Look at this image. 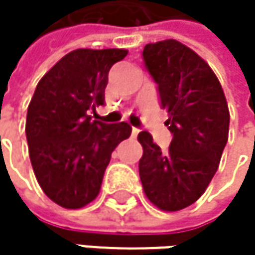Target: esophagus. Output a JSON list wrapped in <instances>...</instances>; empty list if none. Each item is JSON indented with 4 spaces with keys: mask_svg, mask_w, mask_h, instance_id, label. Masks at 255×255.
Masks as SVG:
<instances>
[{
    "mask_svg": "<svg viewBox=\"0 0 255 255\" xmlns=\"http://www.w3.org/2000/svg\"><path fill=\"white\" fill-rule=\"evenodd\" d=\"M138 132H140V129H138V128H132V129H131V134H132L134 137H135V135H137Z\"/></svg>",
    "mask_w": 255,
    "mask_h": 255,
    "instance_id": "obj_1",
    "label": "esophagus"
}]
</instances>
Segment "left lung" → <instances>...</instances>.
Instances as JSON below:
<instances>
[{"instance_id": "8db88e82", "label": "left lung", "mask_w": 255, "mask_h": 255, "mask_svg": "<svg viewBox=\"0 0 255 255\" xmlns=\"http://www.w3.org/2000/svg\"><path fill=\"white\" fill-rule=\"evenodd\" d=\"M143 63L158 85L173 138L162 152L147 131L138 132L140 180L153 205L178 211L201 198L219 168L229 135L228 102L205 60L176 39L147 44Z\"/></svg>"}]
</instances>
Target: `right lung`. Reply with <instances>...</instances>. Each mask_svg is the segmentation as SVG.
Masks as SVG:
<instances>
[{
  "label": "right lung",
  "mask_w": 255,
  "mask_h": 255,
  "mask_svg": "<svg viewBox=\"0 0 255 255\" xmlns=\"http://www.w3.org/2000/svg\"><path fill=\"white\" fill-rule=\"evenodd\" d=\"M127 53L74 50L41 78L30 99V164L44 193L63 208H82L96 199L112 152L131 134L127 123L105 124L90 115L105 103L108 74Z\"/></svg>",
  "instance_id": "add662e5"
}]
</instances>
